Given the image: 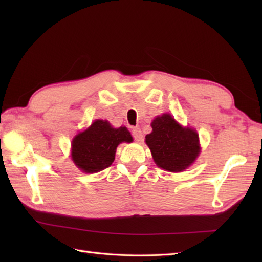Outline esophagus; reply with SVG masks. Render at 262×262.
Listing matches in <instances>:
<instances>
[{
    "label": "esophagus",
    "instance_id": "esophagus-1",
    "mask_svg": "<svg viewBox=\"0 0 262 262\" xmlns=\"http://www.w3.org/2000/svg\"><path fill=\"white\" fill-rule=\"evenodd\" d=\"M132 134H133V137H134L137 142H142L143 135H142V130L140 129V128H138V127L133 128Z\"/></svg>",
    "mask_w": 262,
    "mask_h": 262
}]
</instances>
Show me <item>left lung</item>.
I'll list each match as a JSON object with an SVG mask.
<instances>
[{
    "instance_id": "left-lung-1",
    "label": "left lung",
    "mask_w": 262,
    "mask_h": 262,
    "mask_svg": "<svg viewBox=\"0 0 262 262\" xmlns=\"http://www.w3.org/2000/svg\"><path fill=\"white\" fill-rule=\"evenodd\" d=\"M153 130L145 142L154 162L170 172H180L190 165L200 152L196 130L183 128L171 115L159 116L152 122Z\"/></svg>"
}]
</instances>
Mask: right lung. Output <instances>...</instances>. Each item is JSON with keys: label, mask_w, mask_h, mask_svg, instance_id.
Instances as JSON below:
<instances>
[{"label": "right lung", "mask_w": 262, "mask_h": 262, "mask_svg": "<svg viewBox=\"0 0 262 262\" xmlns=\"http://www.w3.org/2000/svg\"><path fill=\"white\" fill-rule=\"evenodd\" d=\"M133 137L126 127L113 128L107 120H96L72 142V160L85 173H94L111 165L117 146L130 143Z\"/></svg>", "instance_id": "right-lung-1"}]
</instances>
